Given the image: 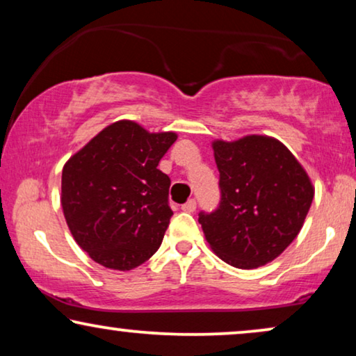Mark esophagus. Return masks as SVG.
Listing matches in <instances>:
<instances>
[{
  "mask_svg": "<svg viewBox=\"0 0 356 356\" xmlns=\"http://www.w3.org/2000/svg\"><path fill=\"white\" fill-rule=\"evenodd\" d=\"M181 211L194 212V211H196V201H194V199H189L186 204H183V206H181Z\"/></svg>",
  "mask_w": 356,
  "mask_h": 356,
  "instance_id": "1",
  "label": "esophagus"
}]
</instances>
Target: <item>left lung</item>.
Returning a JSON list of instances; mask_svg holds the SVG:
<instances>
[{"label": "left lung", "instance_id": "left-lung-1", "mask_svg": "<svg viewBox=\"0 0 356 356\" xmlns=\"http://www.w3.org/2000/svg\"><path fill=\"white\" fill-rule=\"evenodd\" d=\"M222 201L199 213L211 250L238 269H256L279 257L298 236L314 186L279 139L248 134L212 140Z\"/></svg>", "mask_w": 356, "mask_h": 356}]
</instances>
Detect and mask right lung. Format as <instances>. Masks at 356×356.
I'll list each match as a JSON object with an SVG mask.
<instances>
[{
    "mask_svg": "<svg viewBox=\"0 0 356 356\" xmlns=\"http://www.w3.org/2000/svg\"><path fill=\"white\" fill-rule=\"evenodd\" d=\"M178 134L115 121L63 167L61 207L67 228L90 259L131 270L162 245L170 217V178L157 168Z\"/></svg>",
    "mask_w": 356,
    "mask_h": 356,
    "instance_id": "add662e5",
    "label": "right lung"
}]
</instances>
